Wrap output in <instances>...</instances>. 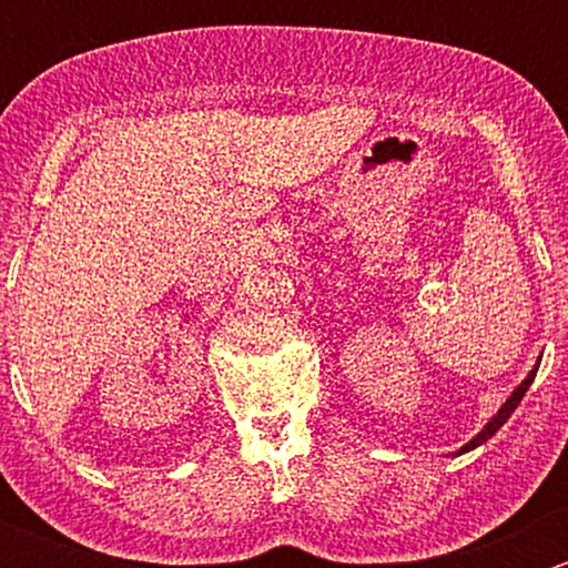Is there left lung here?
Returning <instances> with one entry per match:
<instances>
[{
    "instance_id": "obj_1",
    "label": "left lung",
    "mask_w": 568,
    "mask_h": 568,
    "mask_svg": "<svg viewBox=\"0 0 568 568\" xmlns=\"http://www.w3.org/2000/svg\"><path fill=\"white\" fill-rule=\"evenodd\" d=\"M536 371H538V363H536V368H532V371H530V374H528V376H525V382H523V385H519V387H517V390H514L511 395H508V400H506V404H503V406H500V409H497V415H495V417H491V420H489V423H486V426H484V428H480V434H475V437H473V439H469V443H467V445H464V448L459 450V454H467V450L478 448V445H484V443H486V439H489V437H495V434H497V432H500V426H503V423H506V420H508V417H511V412H514V409H517V406H519V400H523V398H525V393H528V387L532 385V379H536Z\"/></svg>"
}]
</instances>
